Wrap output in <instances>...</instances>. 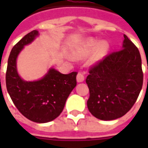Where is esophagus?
Returning <instances> with one entry per match:
<instances>
[{"mask_svg": "<svg viewBox=\"0 0 148 148\" xmlns=\"http://www.w3.org/2000/svg\"><path fill=\"white\" fill-rule=\"evenodd\" d=\"M84 79H85V77H84V74L82 73V72H78L77 74V81L78 82H83Z\"/></svg>", "mask_w": 148, "mask_h": 148, "instance_id": "obj_1", "label": "esophagus"}]
</instances>
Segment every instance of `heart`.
<instances>
[{"label": "heart", "mask_w": 148, "mask_h": 148, "mask_svg": "<svg viewBox=\"0 0 148 148\" xmlns=\"http://www.w3.org/2000/svg\"><path fill=\"white\" fill-rule=\"evenodd\" d=\"M97 46V42L96 40L93 39H87L80 47H78L73 51L74 58L77 59H83L91 55L94 51V50H96L94 55L92 57V61L94 62L98 60L105 55L108 48V45L106 42H101L98 45L97 48L96 47Z\"/></svg>", "instance_id": "b5f03b06"}]
</instances>
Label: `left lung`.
I'll list each match as a JSON object with an SVG mask.
<instances>
[{"mask_svg": "<svg viewBox=\"0 0 148 148\" xmlns=\"http://www.w3.org/2000/svg\"><path fill=\"white\" fill-rule=\"evenodd\" d=\"M122 49L109 53L90 66L86 82L90 90L89 111L103 121L127 113L139 97L143 74L139 50L124 35Z\"/></svg>", "mask_w": 148, "mask_h": 148, "instance_id": "obj_1", "label": "left lung"}]
</instances>
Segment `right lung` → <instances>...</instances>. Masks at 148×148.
Masks as SVG:
<instances>
[{
  "mask_svg": "<svg viewBox=\"0 0 148 148\" xmlns=\"http://www.w3.org/2000/svg\"><path fill=\"white\" fill-rule=\"evenodd\" d=\"M38 36L36 30L24 36L12 47L6 71V87L12 102L21 114L36 123H47L60 115L66 101L77 85V72L62 74L51 69L36 82H25L16 71V58L24 46Z\"/></svg>",
  "mask_w": 148,
  "mask_h": 148,
  "instance_id": "1",
  "label": "right lung"
}]
</instances>
